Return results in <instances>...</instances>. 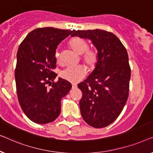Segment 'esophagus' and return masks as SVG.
Listing matches in <instances>:
<instances>
[{"instance_id":"esophagus-1","label":"esophagus","mask_w":153,"mask_h":153,"mask_svg":"<svg viewBox=\"0 0 153 153\" xmlns=\"http://www.w3.org/2000/svg\"><path fill=\"white\" fill-rule=\"evenodd\" d=\"M76 88H77L76 84H73V85H72V89H76Z\"/></svg>"}]
</instances>
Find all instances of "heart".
Returning <instances> with one entry per match:
<instances>
[{
    "label": "heart",
    "mask_w": 153,
    "mask_h": 153,
    "mask_svg": "<svg viewBox=\"0 0 153 153\" xmlns=\"http://www.w3.org/2000/svg\"><path fill=\"white\" fill-rule=\"evenodd\" d=\"M69 46L76 54L82 55V60L89 69H93L98 62V55L96 51L88 49V44L79 37H74L69 41ZM55 59L58 64L61 63L59 53L55 54ZM87 75V70L82 66L68 67L62 73V78L71 83H77L82 80Z\"/></svg>",
    "instance_id": "b5f03b06"
}]
</instances>
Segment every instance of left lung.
I'll use <instances>...</instances> for the list:
<instances>
[{"label": "left lung", "mask_w": 153, "mask_h": 153, "mask_svg": "<svg viewBox=\"0 0 153 153\" xmlns=\"http://www.w3.org/2000/svg\"><path fill=\"white\" fill-rule=\"evenodd\" d=\"M89 39L98 51L95 68L77 87L82 117L94 128H105L117 119L128 100L131 70L128 55L114 34L102 30H73L71 36Z\"/></svg>", "instance_id": "8db88e82"}]
</instances>
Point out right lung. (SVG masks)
<instances>
[{
  "instance_id": "obj_1",
  "label": "right lung",
  "mask_w": 153,
  "mask_h": 153,
  "mask_svg": "<svg viewBox=\"0 0 153 153\" xmlns=\"http://www.w3.org/2000/svg\"><path fill=\"white\" fill-rule=\"evenodd\" d=\"M73 30L47 27L31 31L19 47L15 69L16 92L25 114L38 124L55 120L61 111V99L67 95L72 85L58 78L53 71L56 67L58 45ZM48 83L51 86L47 87Z\"/></svg>"
}]
</instances>
